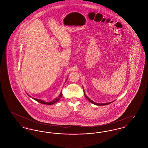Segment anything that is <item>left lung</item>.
<instances>
[{
    "instance_id": "left-lung-1",
    "label": "left lung",
    "mask_w": 148,
    "mask_h": 148,
    "mask_svg": "<svg viewBox=\"0 0 148 148\" xmlns=\"http://www.w3.org/2000/svg\"><path fill=\"white\" fill-rule=\"evenodd\" d=\"M84 95L85 97V98L87 99L90 103H92L93 104H95V105H96V106H106V105H108V104H111L112 103H113V101H111V102H109V103H102V104H99V103H95V102H94V101H93L90 98H89L86 95H85V94L84 93Z\"/></svg>"
}]
</instances>
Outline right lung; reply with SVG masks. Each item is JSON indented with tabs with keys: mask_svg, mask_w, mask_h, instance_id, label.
Listing matches in <instances>:
<instances>
[{
	"mask_svg": "<svg viewBox=\"0 0 148 148\" xmlns=\"http://www.w3.org/2000/svg\"><path fill=\"white\" fill-rule=\"evenodd\" d=\"M29 96L30 97H31L30 95H29ZM62 97V92H60L59 96L58 98H56L53 101H50V102H45V101H43L42 100H40V99H38L34 98H32L33 99H34L36 101H37L38 102L41 103V104H46V105H51V104H53L56 103V102H58V101L61 99Z\"/></svg>",
	"mask_w": 148,
	"mask_h": 148,
	"instance_id": "1",
	"label": "right lung"
}]
</instances>
